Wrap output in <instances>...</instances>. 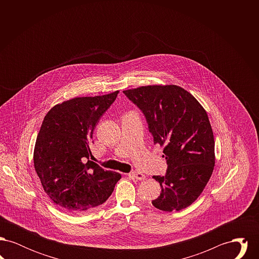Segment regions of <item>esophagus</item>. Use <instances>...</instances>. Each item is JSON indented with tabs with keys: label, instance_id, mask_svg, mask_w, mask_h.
Here are the masks:
<instances>
[{
	"label": "esophagus",
	"instance_id": "1",
	"mask_svg": "<svg viewBox=\"0 0 259 259\" xmlns=\"http://www.w3.org/2000/svg\"><path fill=\"white\" fill-rule=\"evenodd\" d=\"M129 176L132 177V178H134L136 180H140V181H144V180H146V178H147L146 175H144V174H142L141 172H138V171L130 172Z\"/></svg>",
	"mask_w": 259,
	"mask_h": 259
}]
</instances>
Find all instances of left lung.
<instances>
[{
	"mask_svg": "<svg viewBox=\"0 0 259 259\" xmlns=\"http://www.w3.org/2000/svg\"><path fill=\"white\" fill-rule=\"evenodd\" d=\"M146 115L154 145L164 147L168 170L153 176L160 196L152 205L165 211L190 206L208 184L214 168V139L207 111L183 87L154 84L124 90Z\"/></svg>",
	"mask_w": 259,
	"mask_h": 259,
	"instance_id": "obj_1",
	"label": "left lung"
}]
</instances>
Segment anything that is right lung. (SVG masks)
I'll use <instances>...</instances> for the list:
<instances>
[{
  "label": "right lung",
  "instance_id": "add662e5",
  "mask_svg": "<svg viewBox=\"0 0 259 259\" xmlns=\"http://www.w3.org/2000/svg\"><path fill=\"white\" fill-rule=\"evenodd\" d=\"M119 90L94 97H75L47 113L34 148V166L51 201L74 214L105 203L121 179L93 161L89 145L101 116Z\"/></svg>",
  "mask_w": 259,
  "mask_h": 259
}]
</instances>
